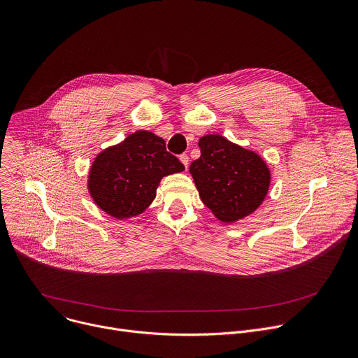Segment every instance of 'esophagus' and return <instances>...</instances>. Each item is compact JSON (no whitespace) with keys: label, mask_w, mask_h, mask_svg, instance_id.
<instances>
[{"label":"esophagus","mask_w":358,"mask_h":358,"mask_svg":"<svg viewBox=\"0 0 358 358\" xmlns=\"http://www.w3.org/2000/svg\"><path fill=\"white\" fill-rule=\"evenodd\" d=\"M180 160H181V163L185 166V169H188V162H189L188 156H187V155H181V156H180Z\"/></svg>","instance_id":"1"}]
</instances>
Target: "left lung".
I'll return each instance as SVG.
<instances>
[{"mask_svg": "<svg viewBox=\"0 0 358 358\" xmlns=\"http://www.w3.org/2000/svg\"><path fill=\"white\" fill-rule=\"evenodd\" d=\"M198 146L201 157L191 163L189 173L202 202L224 223L253 213L270 187L266 162L220 135L202 136Z\"/></svg>", "mask_w": 358, "mask_h": 358, "instance_id": "left-lung-1", "label": "left lung"}]
</instances>
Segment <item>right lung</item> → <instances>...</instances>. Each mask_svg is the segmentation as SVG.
<instances>
[{"instance_id":"1","label":"right lung","mask_w":358,"mask_h":358,"mask_svg":"<svg viewBox=\"0 0 358 358\" xmlns=\"http://www.w3.org/2000/svg\"><path fill=\"white\" fill-rule=\"evenodd\" d=\"M182 170L184 164L166 150L164 139L138 131L95 157L88 191L103 212L128 219L141 215L153 202L163 177Z\"/></svg>"}]
</instances>
